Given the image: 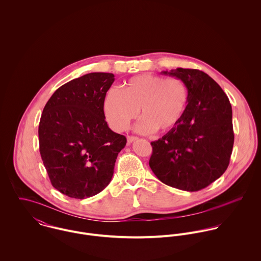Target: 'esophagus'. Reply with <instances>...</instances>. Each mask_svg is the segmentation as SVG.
<instances>
[{
	"label": "esophagus",
	"instance_id": "esophagus-1",
	"mask_svg": "<svg viewBox=\"0 0 261 261\" xmlns=\"http://www.w3.org/2000/svg\"><path fill=\"white\" fill-rule=\"evenodd\" d=\"M138 140H139V138H137V137H127V143L128 144H132V143H134Z\"/></svg>",
	"mask_w": 261,
	"mask_h": 261
}]
</instances>
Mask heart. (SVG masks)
Segmentation results:
<instances>
[{
  "label": "heart",
  "instance_id": "b5f03b06",
  "mask_svg": "<svg viewBox=\"0 0 261 261\" xmlns=\"http://www.w3.org/2000/svg\"><path fill=\"white\" fill-rule=\"evenodd\" d=\"M188 87L178 78L142 74L125 81L119 91L111 89L103 100V112L116 132L124 130L140 111L138 129L166 133L174 128L186 111Z\"/></svg>",
  "mask_w": 261,
  "mask_h": 261
}]
</instances>
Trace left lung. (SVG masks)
Returning <instances> with one entry per match:
<instances>
[{"instance_id": "obj_1", "label": "left lung", "mask_w": 261, "mask_h": 261, "mask_svg": "<svg viewBox=\"0 0 261 261\" xmlns=\"http://www.w3.org/2000/svg\"><path fill=\"white\" fill-rule=\"evenodd\" d=\"M185 82L186 111L179 123L162 139L151 142L149 165L168 186L195 192L220 178L234 144L232 108L218 83L197 69L162 71Z\"/></svg>"}]
</instances>
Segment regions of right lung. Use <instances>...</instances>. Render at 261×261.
<instances>
[{
    "label": "right lung",
    "instance_id": "obj_1",
    "mask_svg": "<svg viewBox=\"0 0 261 261\" xmlns=\"http://www.w3.org/2000/svg\"><path fill=\"white\" fill-rule=\"evenodd\" d=\"M114 75L93 72L60 86L47 101L39 123V146L51 184L62 194L85 199L112 181L124 136L106 121L103 100Z\"/></svg>",
    "mask_w": 261,
    "mask_h": 261
}]
</instances>
